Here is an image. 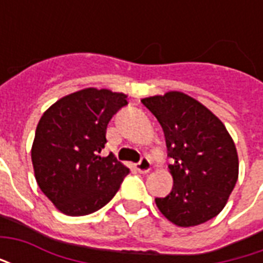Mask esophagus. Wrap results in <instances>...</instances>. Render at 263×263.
<instances>
[{"mask_svg": "<svg viewBox=\"0 0 263 263\" xmlns=\"http://www.w3.org/2000/svg\"><path fill=\"white\" fill-rule=\"evenodd\" d=\"M137 171L139 173H148L151 171V160L146 156H142L141 160L137 163Z\"/></svg>", "mask_w": 263, "mask_h": 263, "instance_id": "34e87169", "label": "esophagus"}]
</instances>
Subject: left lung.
<instances>
[{
    "label": "left lung",
    "instance_id": "1",
    "mask_svg": "<svg viewBox=\"0 0 263 263\" xmlns=\"http://www.w3.org/2000/svg\"><path fill=\"white\" fill-rule=\"evenodd\" d=\"M165 134L173 187L156 197L160 213L179 227L214 218L238 179V155L224 124L203 104L179 91L141 100Z\"/></svg>",
    "mask_w": 263,
    "mask_h": 263
}]
</instances>
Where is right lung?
Listing matches in <instances>:
<instances>
[{
	"label": "right lung",
	"mask_w": 263,
	"mask_h": 263,
	"mask_svg": "<svg viewBox=\"0 0 263 263\" xmlns=\"http://www.w3.org/2000/svg\"><path fill=\"white\" fill-rule=\"evenodd\" d=\"M126 96L86 88L60 98L42 115L32 145L35 177L43 194L67 215L97 211L120 190L129 169L109 154L107 126Z\"/></svg>",
	"instance_id": "right-lung-1"
}]
</instances>
